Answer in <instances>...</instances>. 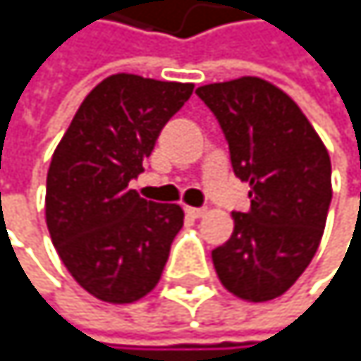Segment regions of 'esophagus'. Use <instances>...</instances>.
Returning <instances> with one entry per match:
<instances>
[{"mask_svg":"<svg viewBox=\"0 0 361 361\" xmlns=\"http://www.w3.org/2000/svg\"><path fill=\"white\" fill-rule=\"evenodd\" d=\"M205 212H207L205 207H190V205L186 207V214H190L192 219H201V216H205Z\"/></svg>","mask_w":361,"mask_h":361,"instance_id":"esophagus-1","label":"esophagus"}]
</instances>
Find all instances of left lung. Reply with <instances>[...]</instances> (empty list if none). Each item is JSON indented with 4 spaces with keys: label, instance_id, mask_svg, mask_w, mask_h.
<instances>
[{
    "label": "left lung",
    "instance_id": "8db88e82",
    "mask_svg": "<svg viewBox=\"0 0 361 361\" xmlns=\"http://www.w3.org/2000/svg\"><path fill=\"white\" fill-rule=\"evenodd\" d=\"M229 145L251 207L233 212L229 240L212 251L221 283L235 297L271 301L293 286L323 238L331 160L301 108L259 78L197 88Z\"/></svg>",
    "mask_w": 361,
    "mask_h": 361
}]
</instances>
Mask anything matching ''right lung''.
Returning <instances> with one entry per match:
<instances>
[{"label":"right lung","mask_w":361,"mask_h":361,"mask_svg":"<svg viewBox=\"0 0 361 361\" xmlns=\"http://www.w3.org/2000/svg\"><path fill=\"white\" fill-rule=\"evenodd\" d=\"M192 88L110 75L86 94L54 151L45 195L51 243L73 279L106 303L151 293L184 225L182 207L147 201L130 182Z\"/></svg>","instance_id":"obj_1"}]
</instances>
